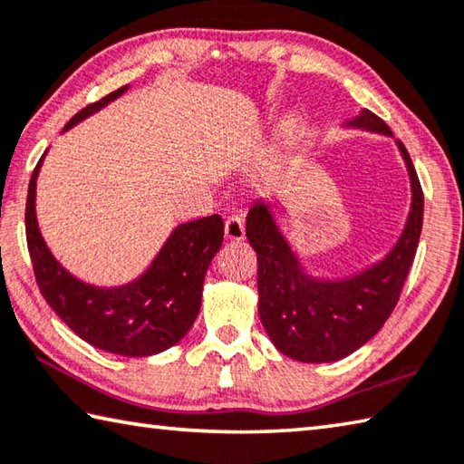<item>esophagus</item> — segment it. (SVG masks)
I'll return each mask as SVG.
<instances>
[{
    "mask_svg": "<svg viewBox=\"0 0 464 464\" xmlns=\"http://www.w3.org/2000/svg\"><path fill=\"white\" fill-rule=\"evenodd\" d=\"M225 237L229 241H243L246 239V225L239 215H233L225 221Z\"/></svg>",
    "mask_w": 464,
    "mask_h": 464,
    "instance_id": "1",
    "label": "esophagus"
}]
</instances>
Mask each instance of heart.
Returning a JSON list of instances; mask_svg holds the SVG:
<instances>
[{"label": "heart", "instance_id": "b5f03b06", "mask_svg": "<svg viewBox=\"0 0 464 464\" xmlns=\"http://www.w3.org/2000/svg\"><path fill=\"white\" fill-rule=\"evenodd\" d=\"M288 138H290V133H285V141H288Z\"/></svg>", "mask_w": 464, "mask_h": 464}]
</instances>
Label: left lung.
<instances>
[{
  "label": "left lung",
  "mask_w": 464,
  "mask_h": 464,
  "mask_svg": "<svg viewBox=\"0 0 464 464\" xmlns=\"http://www.w3.org/2000/svg\"><path fill=\"white\" fill-rule=\"evenodd\" d=\"M343 130L393 138L385 121L367 109ZM410 179L406 225L387 254L344 276H316L285 237L269 200L247 213V239L257 254V310L269 341L282 355L302 363H333L373 339L400 300L422 233L424 195L406 146L395 141Z\"/></svg>",
  "instance_id": "left-lung-1"
}]
</instances>
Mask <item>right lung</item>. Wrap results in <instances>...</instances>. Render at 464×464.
Segmentation results:
<instances>
[{
	"instance_id": "1",
	"label": "right lung",
	"mask_w": 464,
	"mask_h": 464,
	"mask_svg": "<svg viewBox=\"0 0 464 464\" xmlns=\"http://www.w3.org/2000/svg\"><path fill=\"white\" fill-rule=\"evenodd\" d=\"M130 85L87 105L64 131L121 97ZM48 150L30 179L26 239L38 288L48 306L92 347L123 357H150L174 347L195 324L205 274L223 246V218L210 215L176 225L156 257L136 280L95 285L71 274L42 237L36 218V180Z\"/></svg>"
}]
</instances>
